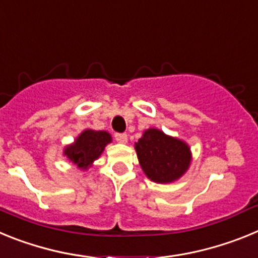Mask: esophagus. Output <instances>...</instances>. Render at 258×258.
Instances as JSON below:
<instances>
[{
  "instance_id": "34e87169",
  "label": "esophagus",
  "mask_w": 258,
  "mask_h": 258,
  "mask_svg": "<svg viewBox=\"0 0 258 258\" xmlns=\"http://www.w3.org/2000/svg\"><path fill=\"white\" fill-rule=\"evenodd\" d=\"M115 140L117 141L118 143H126L127 142V136L125 133H116L115 134Z\"/></svg>"
}]
</instances>
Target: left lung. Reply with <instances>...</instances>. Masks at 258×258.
I'll return each mask as SVG.
<instances>
[{
  "mask_svg": "<svg viewBox=\"0 0 258 258\" xmlns=\"http://www.w3.org/2000/svg\"><path fill=\"white\" fill-rule=\"evenodd\" d=\"M134 149L147 178L156 183H172L179 179L192 160L187 143L156 127L143 132Z\"/></svg>",
  "mask_w": 258,
  "mask_h": 258,
  "instance_id": "1",
  "label": "left lung"
}]
</instances>
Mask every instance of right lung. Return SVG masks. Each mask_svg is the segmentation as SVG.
Listing matches in <instances>:
<instances>
[{"label": "right lung", "mask_w": 258, "mask_h": 258, "mask_svg": "<svg viewBox=\"0 0 258 258\" xmlns=\"http://www.w3.org/2000/svg\"><path fill=\"white\" fill-rule=\"evenodd\" d=\"M112 142V137L106 131L85 129L80 133L74 143L66 146L63 155L81 170L92 168L93 163L104 151L106 146Z\"/></svg>", "instance_id": "obj_1"}]
</instances>
